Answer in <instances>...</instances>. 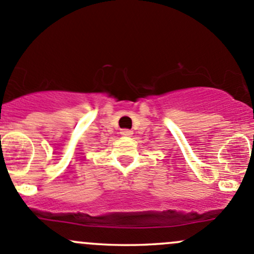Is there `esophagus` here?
I'll return each mask as SVG.
<instances>
[{
	"mask_svg": "<svg viewBox=\"0 0 254 254\" xmlns=\"http://www.w3.org/2000/svg\"><path fill=\"white\" fill-rule=\"evenodd\" d=\"M120 134H122L123 136H130V135H132V131L129 129H123L122 131H120Z\"/></svg>",
	"mask_w": 254,
	"mask_h": 254,
	"instance_id": "esophagus-1",
	"label": "esophagus"
}]
</instances>
